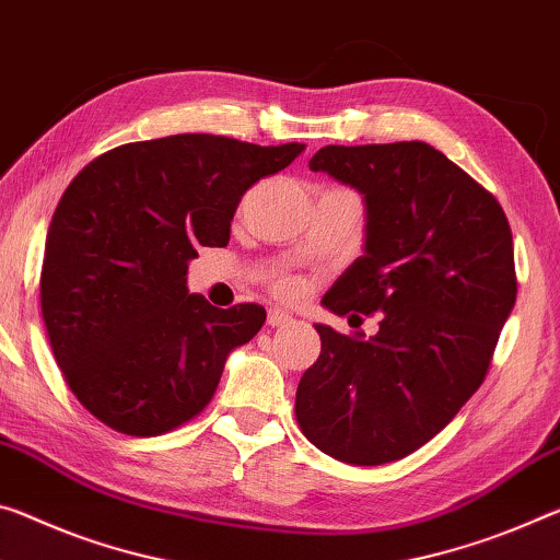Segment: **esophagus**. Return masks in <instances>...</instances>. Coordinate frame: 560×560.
Returning <instances> with one entry per match:
<instances>
[{"label": "esophagus", "mask_w": 560, "mask_h": 560, "mask_svg": "<svg viewBox=\"0 0 560 560\" xmlns=\"http://www.w3.org/2000/svg\"><path fill=\"white\" fill-rule=\"evenodd\" d=\"M291 322V314L281 312V308H269V314H266V324L269 326H283Z\"/></svg>", "instance_id": "1"}]
</instances>
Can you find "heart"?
Listing matches in <instances>:
<instances>
[{
  "mask_svg": "<svg viewBox=\"0 0 560 560\" xmlns=\"http://www.w3.org/2000/svg\"><path fill=\"white\" fill-rule=\"evenodd\" d=\"M273 287H277V291H281V294H294V291H296V283L291 279H279L277 283H273Z\"/></svg>",
  "mask_w": 560,
  "mask_h": 560,
  "instance_id": "1",
  "label": "heart"
}]
</instances>
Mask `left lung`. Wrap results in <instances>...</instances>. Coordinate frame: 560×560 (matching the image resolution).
Wrapping results in <instances>:
<instances>
[{"label": "left lung", "mask_w": 560, "mask_h": 560, "mask_svg": "<svg viewBox=\"0 0 560 560\" xmlns=\"http://www.w3.org/2000/svg\"><path fill=\"white\" fill-rule=\"evenodd\" d=\"M308 168L366 201V252L322 304L381 322L369 339L316 324L322 353L299 381L296 421L343 464H392L483 384L516 304L511 226L493 194L425 141L331 144Z\"/></svg>", "instance_id": "1"}]
</instances>
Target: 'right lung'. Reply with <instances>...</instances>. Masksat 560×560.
<instances>
[{"label":"right lung","mask_w":560,"mask_h":560,"mask_svg":"<svg viewBox=\"0 0 560 560\" xmlns=\"http://www.w3.org/2000/svg\"><path fill=\"white\" fill-rule=\"evenodd\" d=\"M304 144L214 135L121 144L79 172L51 217L42 316L67 386L129 436L203 411L226 357L266 322L259 304L217 308L186 289L199 246H226L246 189Z\"/></svg>","instance_id":"obj_1"}]
</instances>
